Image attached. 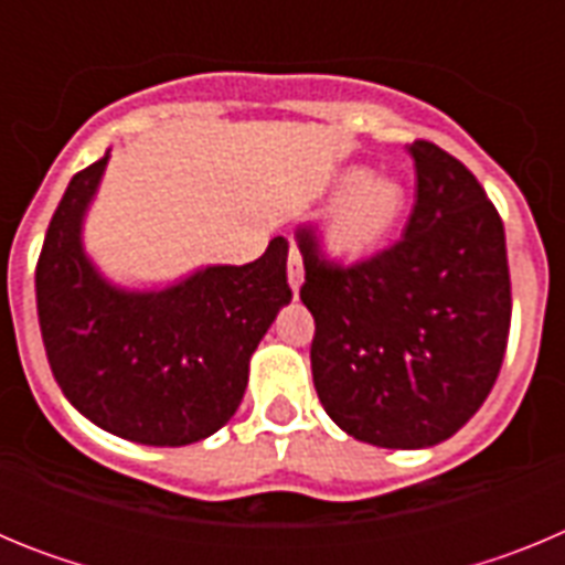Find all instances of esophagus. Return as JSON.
I'll return each mask as SVG.
<instances>
[{
	"label": "esophagus",
	"mask_w": 565,
	"mask_h": 565,
	"mask_svg": "<svg viewBox=\"0 0 565 565\" xmlns=\"http://www.w3.org/2000/svg\"><path fill=\"white\" fill-rule=\"evenodd\" d=\"M288 282H291L294 294H297L299 286H302V257H299L297 248L288 252Z\"/></svg>",
	"instance_id": "1"
}]
</instances>
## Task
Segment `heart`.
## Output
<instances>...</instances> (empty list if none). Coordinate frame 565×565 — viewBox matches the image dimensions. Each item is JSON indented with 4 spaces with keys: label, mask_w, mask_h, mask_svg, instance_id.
<instances>
[{
    "label": "heart",
    "mask_w": 565,
    "mask_h": 565,
    "mask_svg": "<svg viewBox=\"0 0 565 565\" xmlns=\"http://www.w3.org/2000/svg\"><path fill=\"white\" fill-rule=\"evenodd\" d=\"M339 201L328 212L326 248L342 263L371 257L391 239L407 206V189L396 178L351 167L337 178Z\"/></svg>",
    "instance_id": "b5f03b06"
}]
</instances>
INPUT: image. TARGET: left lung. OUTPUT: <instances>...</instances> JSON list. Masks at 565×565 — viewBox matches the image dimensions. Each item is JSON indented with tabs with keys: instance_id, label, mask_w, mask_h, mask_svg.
<instances>
[{
	"instance_id": "8db88e82",
	"label": "left lung",
	"mask_w": 565,
	"mask_h": 565,
	"mask_svg": "<svg viewBox=\"0 0 565 565\" xmlns=\"http://www.w3.org/2000/svg\"><path fill=\"white\" fill-rule=\"evenodd\" d=\"M407 149L416 203L393 246L342 266L319 252L313 226L297 228L319 402L348 436L387 450L433 447L476 416L512 319L498 209L450 152Z\"/></svg>"
}]
</instances>
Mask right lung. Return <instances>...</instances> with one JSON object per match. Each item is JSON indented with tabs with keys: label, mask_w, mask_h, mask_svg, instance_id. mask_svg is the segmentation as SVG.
<instances>
[{
	"label": "right lung",
	"mask_w": 565,
	"mask_h": 565,
	"mask_svg": "<svg viewBox=\"0 0 565 565\" xmlns=\"http://www.w3.org/2000/svg\"><path fill=\"white\" fill-rule=\"evenodd\" d=\"M109 154L73 174L36 263V308L50 371L102 430L183 447L234 416L248 359L291 302L286 237L248 266H209L163 291L109 286L82 248V221Z\"/></svg>",
	"instance_id": "add662e5"
}]
</instances>
